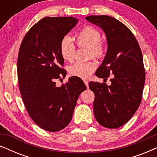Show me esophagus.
<instances>
[{
	"label": "esophagus",
	"mask_w": 157,
	"mask_h": 157,
	"mask_svg": "<svg viewBox=\"0 0 157 157\" xmlns=\"http://www.w3.org/2000/svg\"><path fill=\"white\" fill-rule=\"evenodd\" d=\"M83 82H84V83H85V85L86 86V87L88 88V87H89V81H86V80H84V81H83Z\"/></svg>",
	"instance_id": "34e87169"
}]
</instances>
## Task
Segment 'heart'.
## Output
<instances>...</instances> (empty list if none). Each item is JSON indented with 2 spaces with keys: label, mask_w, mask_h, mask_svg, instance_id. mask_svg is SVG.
<instances>
[{
  "label": "heart",
  "mask_w": 157,
  "mask_h": 157,
  "mask_svg": "<svg viewBox=\"0 0 157 157\" xmlns=\"http://www.w3.org/2000/svg\"><path fill=\"white\" fill-rule=\"evenodd\" d=\"M75 39L78 47L89 49L90 57L102 58L106 54V46L101 40V33L93 26L86 25L76 34ZM59 51L66 61L71 62L74 60L76 48L68 36L63 37L60 41ZM96 68V64L94 61L76 63L70 67L69 73L72 76L87 78Z\"/></svg>",
  "instance_id": "1"
}]
</instances>
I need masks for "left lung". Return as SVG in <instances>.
I'll use <instances>...</instances> for the list:
<instances>
[{
	"label": "left lung",
	"mask_w": 157,
	"mask_h": 157,
	"mask_svg": "<svg viewBox=\"0 0 157 157\" xmlns=\"http://www.w3.org/2000/svg\"><path fill=\"white\" fill-rule=\"evenodd\" d=\"M86 19L101 28L106 34L108 49L102 64L96 71L106 83L89 82L95 95L94 113L106 128H117L127 123L141 104L145 70L138 41L132 32L119 21L108 16H90Z\"/></svg>",
	"instance_id": "obj_1"
}]
</instances>
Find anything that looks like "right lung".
Returning <instances> with one entry per match:
<instances>
[{
    "label": "right lung",
    "mask_w": 157,
    "mask_h": 157,
    "mask_svg": "<svg viewBox=\"0 0 157 157\" xmlns=\"http://www.w3.org/2000/svg\"><path fill=\"white\" fill-rule=\"evenodd\" d=\"M77 23L74 17H45L28 31L19 49L17 71L23 104L33 121L48 132L68 126L79 95L86 89L78 77L61 87L55 82L66 75L60 41Z\"/></svg>",
    "instance_id": "1"
}]
</instances>
